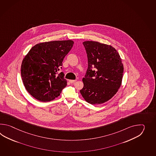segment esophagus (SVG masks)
Returning <instances> with one entry per match:
<instances>
[{
    "mask_svg": "<svg viewBox=\"0 0 156 156\" xmlns=\"http://www.w3.org/2000/svg\"><path fill=\"white\" fill-rule=\"evenodd\" d=\"M69 81L71 83H73L76 82V80H69Z\"/></svg>",
    "mask_w": 156,
    "mask_h": 156,
    "instance_id": "34e87169",
    "label": "esophagus"
}]
</instances>
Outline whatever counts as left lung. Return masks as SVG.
I'll list each match as a JSON object with an SVG mask.
<instances>
[{"label":"left lung","instance_id":"8db88e82","mask_svg":"<svg viewBox=\"0 0 156 156\" xmlns=\"http://www.w3.org/2000/svg\"><path fill=\"white\" fill-rule=\"evenodd\" d=\"M88 58L83 87L80 91L91 104H101L112 99L118 92L123 79L122 60L115 48L99 42H83Z\"/></svg>","mask_w":156,"mask_h":156}]
</instances>
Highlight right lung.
<instances>
[{"label":"right lung","mask_w":156,"mask_h":156,"mask_svg":"<svg viewBox=\"0 0 156 156\" xmlns=\"http://www.w3.org/2000/svg\"><path fill=\"white\" fill-rule=\"evenodd\" d=\"M73 43L72 40H63L38 43L25 56L21 76L27 91L33 98L47 102L60 96L67 81L62 72L57 73Z\"/></svg>","instance_id":"obj_1"}]
</instances>
